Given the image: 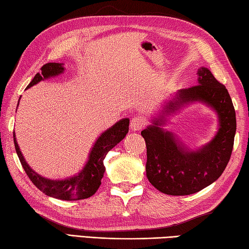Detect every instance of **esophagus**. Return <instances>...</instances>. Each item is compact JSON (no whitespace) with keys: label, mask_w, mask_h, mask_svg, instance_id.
<instances>
[{"label":"esophagus","mask_w":249,"mask_h":249,"mask_svg":"<svg viewBox=\"0 0 249 249\" xmlns=\"http://www.w3.org/2000/svg\"><path fill=\"white\" fill-rule=\"evenodd\" d=\"M145 124L146 120L144 118L141 116H134L131 119V122H130V128H131L132 131H139V130L144 127Z\"/></svg>","instance_id":"34e87169"}]
</instances>
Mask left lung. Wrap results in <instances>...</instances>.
<instances>
[{
    "instance_id": "8db88e82",
    "label": "left lung",
    "mask_w": 249,
    "mask_h": 249,
    "mask_svg": "<svg viewBox=\"0 0 249 249\" xmlns=\"http://www.w3.org/2000/svg\"><path fill=\"white\" fill-rule=\"evenodd\" d=\"M199 101L214 110L219 120L213 140L197 150L184 145L175 134L162 128L167 117L191 102ZM236 132L232 99L223 84L207 68L198 69V84L179 89L163 105L141 131L146 143V177L160 193L171 196L196 194L219 178L228 165Z\"/></svg>"
}]
</instances>
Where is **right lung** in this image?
Instances as JSON below:
<instances>
[{
  "label": "right lung",
  "instance_id": "1",
  "mask_svg": "<svg viewBox=\"0 0 249 249\" xmlns=\"http://www.w3.org/2000/svg\"><path fill=\"white\" fill-rule=\"evenodd\" d=\"M63 72V63H47L41 68V72L35 75L33 81L29 83L26 89H30L32 86L38 84L39 82L48 80L50 77L58 76ZM17 106H18V104H17ZM129 118H124V119L117 121L106 131H104L95 141L94 145L91 146L89 160H87L84 167L82 168V171L72 177L58 180L43 177L30 168L23 154H21L19 145L17 144L15 132L13 133V137H14L16 153L18 155L21 166L25 169L29 179L39 190L49 197L55 199L68 200V201L70 200H82L91 197L99 188L105 173L104 160L112 147H115L121 140H124L125 134L129 131Z\"/></svg>",
  "mask_w": 249,
  "mask_h": 249
}]
</instances>
